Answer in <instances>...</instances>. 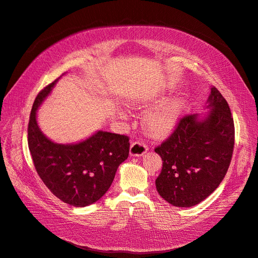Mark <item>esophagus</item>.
Returning a JSON list of instances; mask_svg holds the SVG:
<instances>
[{"mask_svg":"<svg viewBox=\"0 0 258 258\" xmlns=\"http://www.w3.org/2000/svg\"><path fill=\"white\" fill-rule=\"evenodd\" d=\"M147 152V146L146 144H144L143 142H134L131 144L130 147V155L132 157H140L143 156L144 154H146Z\"/></svg>","mask_w":258,"mask_h":258,"instance_id":"obj_1","label":"esophagus"}]
</instances>
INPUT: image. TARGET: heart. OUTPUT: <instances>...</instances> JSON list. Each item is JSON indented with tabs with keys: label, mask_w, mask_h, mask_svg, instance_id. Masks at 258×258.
I'll list each match as a JSON object with an SVG mask.
<instances>
[{
	"label": "heart",
	"mask_w": 258,
	"mask_h": 258,
	"mask_svg": "<svg viewBox=\"0 0 258 258\" xmlns=\"http://www.w3.org/2000/svg\"><path fill=\"white\" fill-rule=\"evenodd\" d=\"M183 110V100H173L160 109L154 111L144 119V126L153 137L168 135L180 119Z\"/></svg>",
	"instance_id": "1"
}]
</instances>
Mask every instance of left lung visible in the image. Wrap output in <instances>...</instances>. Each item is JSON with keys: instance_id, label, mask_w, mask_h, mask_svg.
Returning a JSON list of instances; mask_svg holds the SVG:
<instances>
[{"instance_id": "left-lung-1", "label": "left lung", "mask_w": 258, "mask_h": 258, "mask_svg": "<svg viewBox=\"0 0 258 258\" xmlns=\"http://www.w3.org/2000/svg\"><path fill=\"white\" fill-rule=\"evenodd\" d=\"M206 114L179 121L168 140L155 148L163 160L157 177L159 196L170 205L194 207L210 196L223 180L234 147V122L230 106L211 88Z\"/></svg>"}]
</instances>
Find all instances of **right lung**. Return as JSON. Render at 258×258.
<instances>
[{
    "instance_id": "obj_1",
    "label": "right lung",
    "mask_w": 258,
    "mask_h": 258,
    "mask_svg": "<svg viewBox=\"0 0 258 258\" xmlns=\"http://www.w3.org/2000/svg\"><path fill=\"white\" fill-rule=\"evenodd\" d=\"M57 80L38 93L28 123V148L34 166L46 187L64 203L77 208L100 200L113 182L115 172L128 157V137L98 131L75 144H59L41 132L37 110Z\"/></svg>"
}]
</instances>
